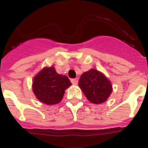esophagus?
Here are the masks:
<instances>
[{"label": "esophagus", "instance_id": "obj_1", "mask_svg": "<svg viewBox=\"0 0 148 148\" xmlns=\"http://www.w3.org/2000/svg\"><path fill=\"white\" fill-rule=\"evenodd\" d=\"M71 82L73 85H77V84H78V79L77 78H73V79H72L71 80Z\"/></svg>", "mask_w": 148, "mask_h": 148}]
</instances>
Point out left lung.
<instances>
[{
    "label": "left lung",
    "instance_id": "obj_1",
    "mask_svg": "<svg viewBox=\"0 0 148 148\" xmlns=\"http://www.w3.org/2000/svg\"><path fill=\"white\" fill-rule=\"evenodd\" d=\"M78 86L87 100L95 104L106 101L113 91L109 79L102 73L94 69H90L81 75Z\"/></svg>",
    "mask_w": 148,
    "mask_h": 148
}]
</instances>
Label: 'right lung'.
<instances>
[{"mask_svg": "<svg viewBox=\"0 0 148 148\" xmlns=\"http://www.w3.org/2000/svg\"><path fill=\"white\" fill-rule=\"evenodd\" d=\"M71 85L66 75L58 74L53 66L44 67L32 81V90L40 101L48 105L58 104L62 100L65 90Z\"/></svg>", "mask_w": 148, "mask_h": 148, "instance_id": "1", "label": "right lung"}]
</instances>
